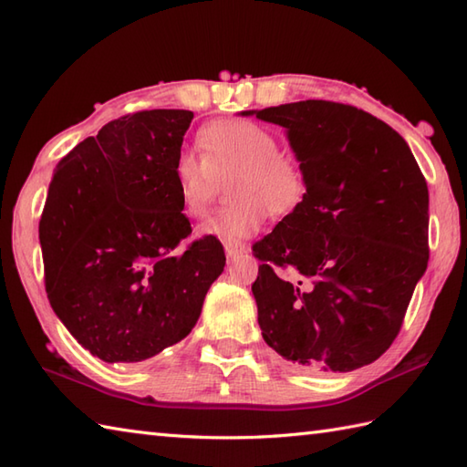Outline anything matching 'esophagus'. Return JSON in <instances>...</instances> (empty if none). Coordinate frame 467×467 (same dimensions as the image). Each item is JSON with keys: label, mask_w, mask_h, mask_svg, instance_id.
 Segmentation results:
<instances>
[{"label": "esophagus", "mask_w": 467, "mask_h": 467, "mask_svg": "<svg viewBox=\"0 0 467 467\" xmlns=\"http://www.w3.org/2000/svg\"><path fill=\"white\" fill-rule=\"evenodd\" d=\"M224 251H226V259L234 263L239 256H243L246 253V246L243 243H226Z\"/></svg>", "instance_id": "obj_1"}]
</instances>
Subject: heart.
I'll return each instance as SVG.
<instances>
[{
  "instance_id": "1",
  "label": "heart",
  "mask_w": 467,
  "mask_h": 467,
  "mask_svg": "<svg viewBox=\"0 0 467 467\" xmlns=\"http://www.w3.org/2000/svg\"><path fill=\"white\" fill-rule=\"evenodd\" d=\"M202 158L194 152L176 156L172 176L186 216H201L216 191L226 182L228 204L201 226L202 236L224 243L249 239L265 224L269 211L286 214L301 204L305 172L301 162L279 150L271 130L251 120H216L198 132Z\"/></svg>"
}]
</instances>
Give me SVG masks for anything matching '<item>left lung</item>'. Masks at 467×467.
I'll use <instances>...</instances> for the list:
<instances>
[{
    "instance_id": "8db88e82",
    "label": "left lung",
    "mask_w": 467,
    "mask_h": 467,
    "mask_svg": "<svg viewBox=\"0 0 467 467\" xmlns=\"http://www.w3.org/2000/svg\"><path fill=\"white\" fill-rule=\"evenodd\" d=\"M253 114L285 128L306 182L301 204L253 246L263 339L313 373L359 369L389 349L428 269V184L408 142L353 106L243 112ZM276 265L307 283L281 280Z\"/></svg>"
}]
</instances>
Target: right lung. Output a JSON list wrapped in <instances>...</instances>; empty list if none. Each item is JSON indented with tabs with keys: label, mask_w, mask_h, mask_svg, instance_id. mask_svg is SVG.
Segmentation results:
<instances>
[{
	"label": "right lung",
	"mask_w": 467,
	"mask_h": 467,
	"mask_svg": "<svg viewBox=\"0 0 467 467\" xmlns=\"http://www.w3.org/2000/svg\"><path fill=\"white\" fill-rule=\"evenodd\" d=\"M191 110L108 122L56 166L39 221L46 293L74 339L106 363H138L192 331L224 269L192 233L172 168Z\"/></svg>",
	"instance_id": "1"
}]
</instances>
